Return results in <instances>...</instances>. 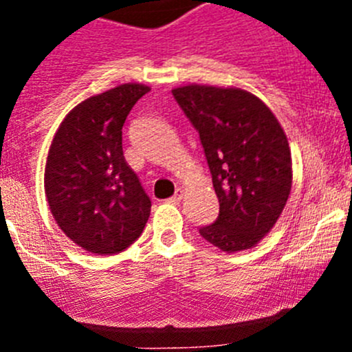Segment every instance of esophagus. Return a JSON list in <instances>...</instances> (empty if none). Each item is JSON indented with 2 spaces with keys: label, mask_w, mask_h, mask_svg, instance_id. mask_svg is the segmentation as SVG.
<instances>
[{
  "label": "esophagus",
  "mask_w": 352,
  "mask_h": 352,
  "mask_svg": "<svg viewBox=\"0 0 352 352\" xmlns=\"http://www.w3.org/2000/svg\"><path fill=\"white\" fill-rule=\"evenodd\" d=\"M184 197V189H177L175 194H173V197L168 199V202H173V204H177V202L182 201Z\"/></svg>",
  "instance_id": "34e87169"
}]
</instances>
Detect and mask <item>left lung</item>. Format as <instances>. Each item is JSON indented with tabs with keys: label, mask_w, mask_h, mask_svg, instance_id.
Returning a JSON list of instances; mask_svg holds the SVG:
<instances>
[{
	"label": "left lung",
	"mask_w": 352,
	"mask_h": 352,
	"mask_svg": "<svg viewBox=\"0 0 352 352\" xmlns=\"http://www.w3.org/2000/svg\"><path fill=\"white\" fill-rule=\"evenodd\" d=\"M172 94L197 129L219 201L216 221L199 233L228 254L255 247L291 192V151L281 124L242 88L186 85Z\"/></svg>",
	"instance_id": "1"
}]
</instances>
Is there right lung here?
<instances>
[{
    "instance_id": "1",
    "label": "right lung",
    "mask_w": 352,
    "mask_h": 352,
    "mask_svg": "<svg viewBox=\"0 0 352 352\" xmlns=\"http://www.w3.org/2000/svg\"><path fill=\"white\" fill-rule=\"evenodd\" d=\"M150 90L124 83L87 98L69 110L49 148V208L67 239L91 254L122 252L150 218V197L122 151L127 113Z\"/></svg>"
}]
</instances>
